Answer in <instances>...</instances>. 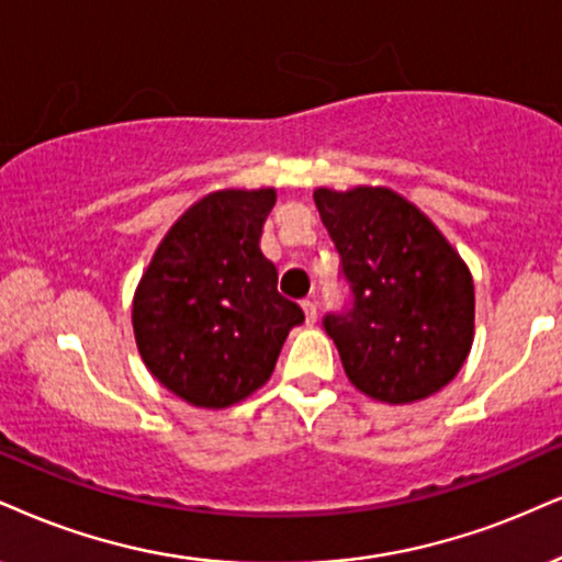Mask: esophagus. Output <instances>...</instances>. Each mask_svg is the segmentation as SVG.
Masks as SVG:
<instances>
[{
  "label": "esophagus",
  "instance_id": "esophagus-1",
  "mask_svg": "<svg viewBox=\"0 0 562 562\" xmlns=\"http://www.w3.org/2000/svg\"><path fill=\"white\" fill-rule=\"evenodd\" d=\"M302 310H304V317H307V325H313L317 321V304L313 300H304Z\"/></svg>",
  "mask_w": 562,
  "mask_h": 562
}]
</instances>
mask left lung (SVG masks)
<instances>
[{
    "mask_svg": "<svg viewBox=\"0 0 562 562\" xmlns=\"http://www.w3.org/2000/svg\"><path fill=\"white\" fill-rule=\"evenodd\" d=\"M349 302L323 317L344 370L385 404L448 385L474 338V283L425 213L385 187L315 190Z\"/></svg>",
    "mask_w": 562,
    "mask_h": 562,
    "instance_id": "1",
    "label": "left lung"
}]
</instances>
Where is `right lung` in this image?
Wrapping results in <instances>:
<instances>
[{
  "mask_svg": "<svg viewBox=\"0 0 562 562\" xmlns=\"http://www.w3.org/2000/svg\"><path fill=\"white\" fill-rule=\"evenodd\" d=\"M273 190H224L198 200L169 228L133 304L145 367L179 398L224 408L273 372L302 307L279 294L260 252Z\"/></svg>",
  "mask_w": 562,
  "mask_h": 562,
  "instance_id": "right-lung-1",
  "label": "right lung"
}]
</instances>
